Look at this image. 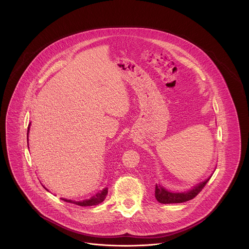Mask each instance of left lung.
Returning a JSON list of instances; mask_svg holds the SVG:
<instances>
[{"label": "left lung", "mask_w": 249, "mask_h": 249, "mask_svg": "<svg viewBox=\"0 0 249 249\" xmlns=\"http://www.w3.org/2000/svg\"><path fill=\"white\" fill-rule=\"evenodd\" d=\"M212 177V176H211ZM211 177L205 179L204 181L196 184L192 187V189L184 192H171L167 190L161 184L155 185V198L158 202L163 204H171V203H182L196 197L198 193L203 189L206 183L209 181Z\"/></svg>", "instance_id": "left-lung-1"}]
</instances>
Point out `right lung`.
I'll list each match as a JSON object with an SVG mask.
<instances>
[{
  "mask_svg": "<svg viewBox=\"0 0 249 249\" xmlns=\"http://www.w3.org/2000/svg\"><path fill=\"white\" fill-rule=\"evenodd\" d=\"M31 126V124H29V127H28V142H29V132H30V127ZM29 144V143H28ZM29 147V145H28ZM45 188V187H44ZM47 191L48 189L45 188ZM107 194H108V188H105L103 189L100 193H97L95 196H91L90 198L88 199H84V200H80V201H75V200H71V199H66V198H61L62 200L66 201V202H70V203H73V204H76V205H79V206H93V205H98L100 203H102L106 197H107Z\"/></svg>",
  "mask_w": 249,
  "mask_h": 249,
  "instance_id": "add662e5",
  "label": "right lung"
}]
</instances>
